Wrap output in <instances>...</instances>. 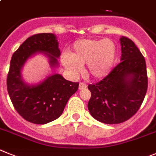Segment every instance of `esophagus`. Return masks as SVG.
<instances>
[{"label":"esophagus","instance_id":"obj_1","mask_svg":"<svg viewBox=\"0 0 156 156\" xmlns=\"http://www.w3.org/2000/svg\"><path fill=\"white\" fill-rule=\"evenodd\" d=\"M86 87H87L86 84H85L84 82H80L79 86H78V89H79L80 90H82V89H85Z\"/></svg>","mask_w":156,"mask_h":156}]
</instances>
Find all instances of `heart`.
<instances>
[{
	"label": "heart",
	"mask_w": 156,
	"mask_h": 156,
	"mask_svg": "<svg viewBox=\"0 0 156 156\" xmlns=\"http://www.w3.org/2000/svg\"><path fill=\"white\" fill-rule=\"evenodd\" d=\"M116 61L117 48L110 39L78 41L70 54L66 53L62 57L63 67L70 74L78 75L86 65V74L93 79L108 75Z\"/></svg>",
	"instance_id": "b5f03b06"
}]
</instances>
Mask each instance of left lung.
Segmentation results:
<instances>
[{
	"label": "left lung",
	"mask_w": 156,
	"mask_h": 156,
	"mask_svg": "<svg viewBox=\"0 0 156 156\" xmlns=\"http://www.w3.org/2000/svg\"><path fill=\"white\" fill-rule=\"evenodd\" d=\"M121 63L101 82L89 85V113L105 124L126 121L136 113L146 95L147 76L145 59L133 41L120 38Z\"/></svg>",
	"instance_id": "1"
}]
</instances>
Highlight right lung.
<instances>
[{"label": "right lung", "instance_id": "obj_1", "mask_svg": "<svg viewBox=\"0 0 156 156\" xmlns=\"http://www.w3.org/2000/svg\"><path fill=\"white\" fill-rule=\"evenodd\" d=\"M37 53L44 54L51 68L59 67L57 37L54 34H38L19 47L11 59L7 88L16 112L27 121L43 125L61 115L79 84L67 81L59 74L48 75L37 83L26 82L22 74L24 65Z\"/></svg>", "mask_w": 156, "mask_h": 156}]
</instances>
